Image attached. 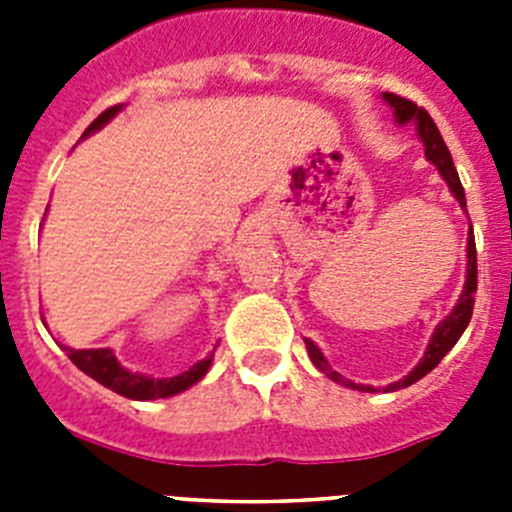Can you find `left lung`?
Segmentation results:
<instances>
[{"label": "left lung", "instance_id": "obj_1", "mask_svg": "<svg viewBox=\"0 0 512 512\" xmlns=\"http://www.w3.org/2000/svg\"><path fill=\"white\" fill-rule=\"evenodd\" d=\"M382 99L390 104L392 112H395L397 125H408V122H413L415 130H418L420 143H423V148H425V158H428V161L436 166L438 174H441V179L449 184L451 194H454L456 202H459V207L464 210V207H467L464 187H461L459 174H456V169H454V161H451L449 148H446V143H443L441 133H438L436 122L431 120V115H428L423 107H418L415 102H410V99H405V97H397V94L384 92ZM474 292H477V248H474V233H472V228H469V238H467V282H464V289H461V295H459V300H456L454 310H451L449 315H446V318H443L441 323L436 325L431 341H428V346H425L423 359L418 361V366H415L413 372H410L408 377H402V379H397V382L387 384V387H384V392L405 390V387H410V384H415L418 379H423L425 374L436 369L438 361H441L443 356L449 354L451 348L456 346V341H459L461 333L467 330L469 320H472ZM305 346H307V354H310L312 364L318 366L325 377L333 379V382H338V384H343V387H351V390L374 392V387H369V384H356V382H351V379H343L338 372H333V369H330V364H328V359L323 356V351H320V348L315 346L310 338H305Z\"/></svg>", "mask_w": 512, "mask_h": 512}]
</instances>
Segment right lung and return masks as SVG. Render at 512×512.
<instances>
[{"instance_id": "1", "label": "right lung", "mask_w": 512, "mask_h": 512, "mask_svg": "<svg viewBox=\"0 0 512 512\" xmlns=\"http://www.w3.org/2000/svg\"><path fill=\"white\" fill-rule=\"evenodd\" d=\"M120 110H122V104L110 107V110H104L102 115L89 125L84 138L97 133V130H102ZM61 348L66 351V356L79 366L81 372L89 374L94 382L104 384L107 390L117 392V395L122 397H128V400H164V397H174L179 395V392L189 390L192 384H197L207 372H210L212 356H215L217 346L212 348V354L207 356V359L189 366L187 372L176 374V377H166V379H153L148 377V374L130 372V369H125V366L115 359V351H112V348H71V346H61Z\"/></svg>"}]
</instances>
